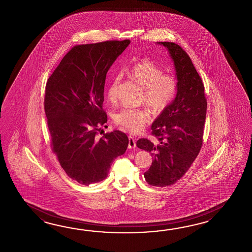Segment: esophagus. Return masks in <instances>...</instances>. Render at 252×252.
Segmentation results:
<instances>
[{
    "mask_svg": "<svg viewBox=\"0 0 252 252\" xmlns=\"http://www.w3.org/2000/svg\"><path fill=\"white\" fill-rule=\"evenodd\" d=\"M135 147H136V140L133 137L128 136V149H135Z\"/></svg>",
    "mask_w": 252,
    "mask_h": 252,
    "instance_id": "34e87169",
    "label": "esophagus"
}]
</instances>
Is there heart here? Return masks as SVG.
<instances>
[{
    "label": "heart",
    "mask_w": 252,
    "mask_h": 252,
    "mask_svg": "<svg viewBox=\"0 0 252 252\" xmlns=\"http://www.w3.org/2000/svg\"><path fill=\"white\" fill-rule=\"evenodd\" d=\"M130 79L144 89L143 100L156 112H162L172 102L177 93V81L172 75H163L160 67L150 60H141L127 69ZM121 76H113L108 86L107 99L113 102L117 98ZM114 122L132 132L142 129L149 124L150 115L146 109L123 108L114 114Z\"/></svg>",
    "instance_id": "b5f03b06"
}]
</instances>
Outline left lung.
<instances>
[{
	"mask_svg": "<svg viewBox=\"0 0 252 252\" xmlns=\"http://www.w3.org/2000/svg\"><path fill=\"white\" fill-rule=\"evenodd\" d=\"M157 43L167 49L174 63L177 94L151 126L158 143L139 139L137 147L153 158L145 180L150 186L165 188L178 181L199 154L207 102L204 84L187 52L176 43Z\"/></svg>",
	"mask_w": 252,
	"mask_h": 252,
	"instance_id": "obj_1",
	"label": "left lung"
}]
</instances>
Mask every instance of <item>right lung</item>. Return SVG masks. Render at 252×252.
Listing matches in <instances>:
<instances>
[{"instance_id": "1", "label": "right lung", "mask_w": 252, "mask_h": 252, "mask_svg": "<svg viewBox=\"0 0 252 252\" xmlns=\"http://www.w3.org/2000/svg\"><path fill=\"white\" fill-rule=\"evenodd\" d=\"M130 40H111L75 46L49 76L45 113L51 146L66 175L89 186L108 176L113 160L124 155L128 139L113 130L98 138L107 123L102 110L108 70Z\"/></svg>"}]
</instances>
